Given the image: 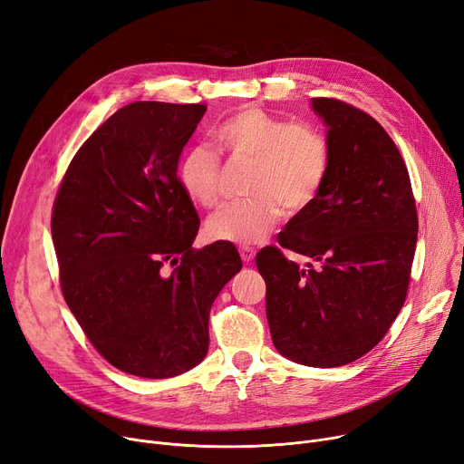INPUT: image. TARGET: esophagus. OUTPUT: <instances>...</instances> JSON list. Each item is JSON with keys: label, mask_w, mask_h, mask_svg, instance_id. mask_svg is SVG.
Listing matches in <instances>:
<instances>
[{"label": "esophagus", "mask_w": 464, "mask_h": 464, "mask_svg": "<svg viewBox=\"0 0 464 464\" xmlns=\"http://www.w3.org/2000/svg\"><path fill=\"white\" fill-rule=\"evenodd\" d=\"M239 256H241V260L243 262H253V258H255V249L253 247H249V245H243V247H239Z\"/></svg>", "instance_id": "obj_1"}]
</instances>
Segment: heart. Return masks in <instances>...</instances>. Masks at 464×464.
Masks as SVG:
<instances>
[{
    "label": "heart",
    "instance_id": "obj_1",
    "mask_svg": "<svg viewBox=\"0 0 464 464\" xmlns=\"http://www.w3.org/2000/svg\"><path fill=\"white\" fill-rule=\"evenodd\" d=\"M215 140L236 157L253 160L251 197L227 204L209 217L208 236L215 241L253 245L279 221L284 206L294 213L318 195L330 170V142L311 121H288L260 106L239 108L215 129ZM221 160L208 146L190 148L178 165L185 195L202 208L219 202Z\"/></svg>",
    "mask_w": 464,
    "mask_h": 464
}]
</instances>
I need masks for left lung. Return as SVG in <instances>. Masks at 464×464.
<instances>
[{"label": "left lung", "instance_id": "obj_1", "mask_svg": "<svg viewBox=\"0 0 464 464\" xmlns=\"http://www.w3.org/2000/svg\"><path fill=\"white\" fill-rule=\"evenodd\" d=\"M311 108L328 127L330 170L314 200L286 223L279 245L313 262L299 267L281 249L266 247L256 267L281 356L328 369L365 356L397 318L418 213L404 160L382 125L337 99H311Z\"/></svg>", "mask_w": 464, "mask_h": 464}]
</instances>
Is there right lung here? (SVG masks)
<instances>
[{"label": "right lung", "instance_id": "obj_1", "mask_svg": "<svg viewBox=\"0 0 464 464\" xmlns=\"http://www.w3.org/2000/svg\"><path fill=\"white\" fill-rule=\"evenodd\" d=\"M204 112L157 101L120 108L76 151L53 202L65 302L101 356L134 376L197 367L215 297L241 269L232 243L193 249L200 221L178 162Z\"/></svg>", "mask_w": 464, "mask_h": 464}]
</instances>
